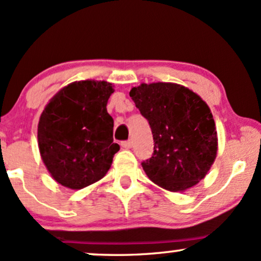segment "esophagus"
Instances as JSON below:
<instances>
[{"instance_id": "obj_1", "label": "esophagus", "mask_w": 261, "mask_h": 261, "mask_svg": "<svg viewBox=\"0 0 261 261\" xmlns=\"http://www.w3.org/2000/svg\"><path fill=\"white\" fill-rule=\"evenodd\" d=\"M121 146H122V147H124V148H126V149L131 148V147H133V141H131V140L124 141V142H121Z\"/></svg>"}]
</instances>
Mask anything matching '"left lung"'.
<instances>
[{
	"label": "left lung",
	"mask_w": 261,
	"mask_h": 261,
	"mask_svg": "<svg viewBox=\"0 0 261 261\" xmlns=\"http://www.w3.org/2000/svg\"><path fill=\"white\" fill-rule=\"evenodd\" d=\"M130 97L153 135V154L142 162L148 178L173 193L205 178L218 142L214 116L201 97L170 82L141 83L131 88Z\"/></svg>",
	"instance_id": "1"
}]
</instances>
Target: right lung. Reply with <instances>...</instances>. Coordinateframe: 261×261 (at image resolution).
Returning a JSON list of instances; mask_svg holds the SVG:
<instances>
[{
    "mask_svg": "<svg viewBox=\"0 0 261 261\" xmlns=\"http://www.w3.org/2000/svg\"><path fill=\"white\" fill-rule=\"evenodd\" d=\"M112 93L113 85L106 81H76L60 89L41 113L39 151L62 187L79 190L100 180L120 149L107 110Z\"/></svg>",
    "mask_w": 261,
    "mask_h": 261,
    "instance_id": "1",
    "label": "right lung"
}]
</instances>
